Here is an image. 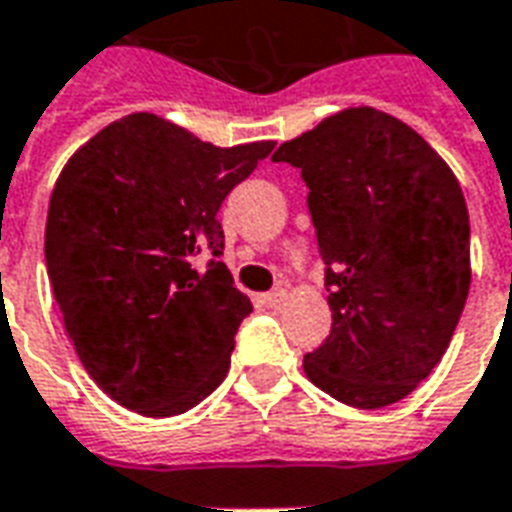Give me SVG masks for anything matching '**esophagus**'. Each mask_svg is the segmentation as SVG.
Here are the masks:
<instances>
[{"instance_id": "esophagus-1", "label": "esophagus", "mask_w": 512, "mask_h": 512, "mask_svg": "<svg viewBox=\"0 0 512 512\" xmlns=\"http://www.w3.org/2000/svg\"><path fill=\"white\" fill-rule=\"evenodd\" d=\"M260 299H263V304H266V307H282V304H285V299H288V293H285L282 288H277V290H271V293H263Z\"/></svg>"}]
</instances>
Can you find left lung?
Here are the masks:
<instances>
[{
	"instance_id": "1",
	"label": "left lung",
	"mask_w": 512,
	"mask_h": 512,
	"mask_svg": "<svg viewBox=\"0 0 512 512\" xmlns=\"http://www.w3.org/2000/svg\"><path fill=\"white\" fill-rule=\"evenodd\" d=\"M301 169L332 334L304 373L354 408L411 395L439 365L472 285L469 211L450 164L403 120L351 106L274 153Z\"/></svg>"
}]
</instances>
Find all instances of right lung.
Instances as JSON below:
<instances>
[{
	"mask_svg": "<svg viewBox=\"0 0 512 512\" xmlns=\"http://www.w3.org/2000/svg\"><path fill=\"white\" fill-rule=\"evenodd\" d=\"M277 142L216 147L150 112L109 123L62 167L46 268L95 384L142 417H175L222 384L252 312L224 263L216 213Z\"/></svg>",
	"mask_w": 512,
	"mask_h": 512,
	"instance_id": "obj_1",
	"label": "right lung"
}]
</instances>
